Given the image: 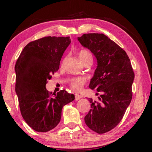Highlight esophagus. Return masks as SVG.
Wrapping results in <instances>:
<instances>
[{
	"instance_id": "34e87169",
	"label": "esophagus",
	"mask_w": 152,
	"mask_h": 152,
	"mask_svg": "<svg viewBox=\"0 0 152 152\" xmlns=\"http://www.w3.org/2000/svg\"><path fill=\"white\" fill-rule=\"evenodd\" d=\"M81 98H82V96L81 95H80L78 94H76L75 95V100H76V101H78V100H80Z\"/></svg>"
}]
</instances>
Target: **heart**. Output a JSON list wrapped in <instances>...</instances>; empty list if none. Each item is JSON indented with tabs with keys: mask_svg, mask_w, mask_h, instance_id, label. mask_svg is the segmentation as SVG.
<instances>
[{
	"mask_svg": "<svg viewBox=\"0 0 152 152\" xmlns=\"http://www.w3.org/2000/svg\"><path fill=\"white\" fill-rule=\"evenodd\" d=\"M79 59L82 64L86 61H92V55L89 51L86 50H82L80 51L78 53ZM86 79L82 77H77L71 79L70 82V86L73 90L75 91H80L82 89V86L85 84Z\"/></svg>",
	"mask_w": 152,
	"mask_h": 152,
	"instance_id": "1",
	"label": "heart"
}]
</instances>
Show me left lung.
<instances>
[{
	"instance_id": "1",
	"label": "left lung",
	"mask_w": 152,
	"mask_h": 152,
	"mask_svg": "<svg viewBox=\"0 0 152 152\" xmlns=\"http://www.w3.org/2000/svg\"><path fill=\"white\" fill-rule=\"evenodd\" d=\"M78 40L97 61L89 87L101 94L99 101L88 99L91 109L84 121L92 131L104 133L117 126L130 104L134 74L125 51L104 34H84Z\"/></svg>"
}]
</instances>
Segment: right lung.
I'll list each match as a JSON object with an SVG mask.
<instances>
[{
	"instance_id": "add662e5",
	"label": "right lung",
	"mask_w": 152,
	"mask_h": 152,
	"mask_svg": "<svg viewBox=\"0 0 152 152\" xmlns=\"http://www.w3.org/2000/svg\"><path fill=\"white\" fill-rule=\"evenodd\" d=\"M70 42L69 37H46L33 41L23 48L15 63V93L21 114L37 132L56 127L63 106L75 99L64 89L51 95L46 88Z\"/></svg>"
}]
</instances>
